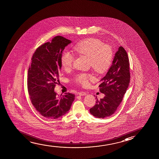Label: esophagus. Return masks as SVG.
Here are the masks:
<instances>
[{
	"label": "esophagus",
	"instance_id": "34e87169",
	"mask_svg": "<svg viewBox=\"0 0 159 159\" xmlns=\"http://www.w3.org/2000/svg\"><path fill=\"white\" fill-rule=\"evenodd\" d=\"M78 94L79 95H80V96H85V95H86V93L82 91V92H79Z\"/></svg>",
	"mask_w": 159,
	"mask_h": 159
}]
</instances>
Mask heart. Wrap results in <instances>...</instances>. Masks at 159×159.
<instances>
[{
    "label": "heart",
    "mask_w": 159,
    "mask_h": 159,
    "mask_svg": "<svg viewBox=\"0 0 159 159\" xmlns=\"http://www.w3.org/2000/svg\"><path fill=\"white\" fill-rule=\"evenodd\" d=\"M73 48L77 55L88 57L90 66L99 73H105L111 67L113 59L111 48L108 45H104L99 39L93 38L84 39L75 44ZM74 60L73 55L69 51L65 50L62 52L61 63L65 70L71 69ZM91 79H92L91 74L82 73L77 74L74 80L85 86L88 85Z\"/></svg>",
    "instance_id": "b5f03b06"
}]
</instances>
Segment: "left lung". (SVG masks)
Segmentation results:
<instances>
[{
	"label": "left lung",
	"instance_id": "obj_1",
	"mask_svg": "<svg viewBox=\"0 0 159 159\" xmlns=\"http://www.w3.org/2000/svg\"><path fill=\"white\" fill-rule=\"evenodd\" d=\"M129 63L126 51L120 46L115 53L112 65L106 76L101 80L100 92L105 94L90 109V113L97 118L109 117L114 114L122 102L130 81Z\"/></svg>",
	"mask_w": 159,
	"mask_h": 159
}]
</instances>
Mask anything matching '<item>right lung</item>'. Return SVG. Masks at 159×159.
<instances>
[{
	"mask_svg": "<svg viewBox=\"0 0 159 159\" xmlns=\"http://www.w3.org/2000/svg\"><path fill=\"white\" fill-rule=\"evenodd\" d=\"M71 40L56 36L37 48L28 71V91L35 108L45 117L56 119L69 111L75 94L58 96L54 91L59 81L61 56Z\"/></svg>",
	"mask_w": 159,
	"mask_h": 159,
	"instance_id": "right-lung-1",
	"label": "right lung"
}]
</instances>
